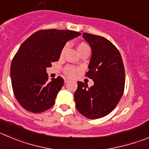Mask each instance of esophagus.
I'll use <instances>...</instances> for the list:
<instances>
[{"instance_id":"obj_1","label":"esophagus","mask_w":149,"mask_h":149,"mask_svg":"<svg viewBox=\"0 0 149 149\" xmlns=\"http://www.w3.org/2000/svg\"><path fill=\"white\" fill-rule=\"evenodd\" d=\"M64 81H65V83H68V81H70V79H68V78H64Z\"/></svg>"}]
</instances>
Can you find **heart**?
<instances>
[{
    "label": "heart",
    "instance_id": "heart-1",
    "mask_svg": "<svg viewBox=\"0 0 149 149\" xmlns=\"http://www.w3.org/2000/svg\"><path fill=\"white\" fill-rule=\"evenodd\" d=\"M67 49V45H65V46L62 48V51H61L60 52V56L61 57H62L64 55H65V51H66ZM77 50L78 51H79V54H80V55H81L82 54H84V53H90V46H89L88 45H87V43L84 42H79V44L77 45ZM79 68H76V67L73 66V65H66V66L64 68V73H65V74L67 76H68V77H74L75 76H76V73L77 72H79Z\"/></svg>",
    "mask_w": 149,
    "mask_h": 149
}]
</instances>
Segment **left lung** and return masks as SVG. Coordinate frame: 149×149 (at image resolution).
Masks as SVG:
<instances>
[{
  "instance_id": "obj_1",
  "label": "left lung",
  "mask_w": 149,
  "mask_h": 149,
  "mask_svg": "<svg viewBox=\"0 0 149 149\" xmlns=\"http://www.w3.org/2000/svg\"><path fill=\"white\" fill-rule=\"evenodd\" d=\"M92 48L89 70L85 76L93 79L94 85L78 81L74 94L77 110L90 119H98L110 113L123 94L125 70L118 48L101 36L83 33Z\"/></svg>"
}]
</instances>
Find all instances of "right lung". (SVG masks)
Masks as SVG:
<instances>
[{"label":"right lung","mask_w":149,"mask_h":149,"mask_svg":"<svg viewBox=\"0 0 149 149\" xmlns=\"http://www.w3.org/2000/svg\"><path fill=\"white\" fill-rule=\"evenodd\" d=\"M81 35L74 31L42 29L25 40L12 59V90L18 103L27 111L40 113L50 109L64 84L61 76L48 81L46 68L59 59L69 40Z\"/></svg>","instance_id":"add662e5"}]
</instances>
